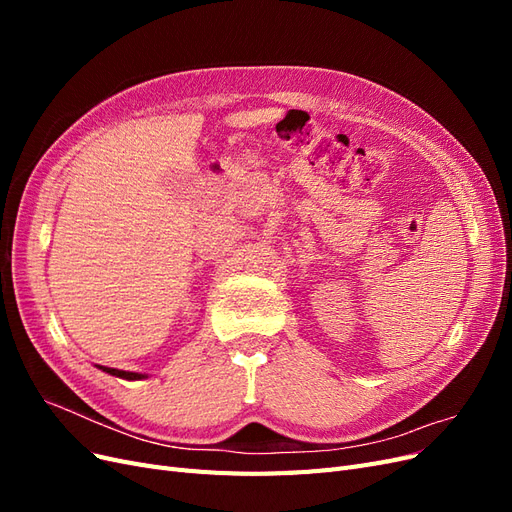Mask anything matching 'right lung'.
Instances as JSON below:
<instances>
[{"label": "right lung", "mask_w": 512, "mask_h": 512, "mask_svg": "<svg viewBox=\"0 0 512 512\" xmlns=\"http://www.w3.org/2000/svg\"><path fill=\"white\" fill-rule=\"evenodd\" d=\"M98 367L102 371H106V374L123 378V380H143V378H147L145 374H136V371H123V369H113V367H104V365H98Z\"/></svg>", "instance_id": "right-lung-1"}]
</instances>
